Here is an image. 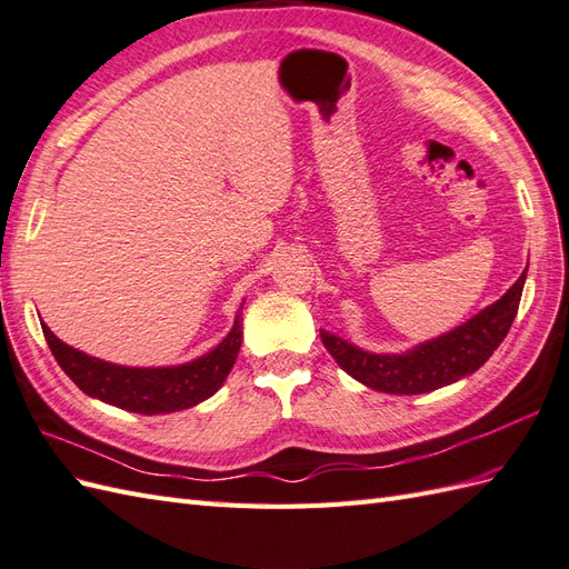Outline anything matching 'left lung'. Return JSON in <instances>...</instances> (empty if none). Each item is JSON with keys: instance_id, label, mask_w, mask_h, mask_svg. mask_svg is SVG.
I'll return each instance as SVG.
<instances>
[{"instance_id": "1", "label": "left lung", "mask_w": 569, "mask_h": 569, "mask_svg": "<svg viewBox=\"0 0 569 569\" xmlns=\"http://www.w3.org/2000/svg\"><path fill=\"white\" fill-rule=\"evenodd\" d=\"M523 282L526 272L507 289L502 299L490 303L468 323L437 340L422 342L406 355H371L326 330H321V340L332 359L369 389L398 396L427 393L468 377L488 362L515 323Z\"/></svg>"}]
</instances>
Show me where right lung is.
I'll use <instances>...</instances> for the list:
<instances>
[{
  "label": "right lung",
  "mask_w": 569,
  "mask_h": 569,
  "mask_svg": "<svg viewBox=\"0 0 569 569\" xmlns=\"http://www.w3.org/2000/svg\"><path fill=\"white\" fill-rule=\"evenodd\" d=\"M241 323L239 313L229 336L196 362L163 369H134L103 362V359L69 348L52 336L46 323L40 326L58 365L87 396L130 412L159 415L198 406L224 383L241 350Z\"/></svg>",
  "instance_id": "obj_1"
}]
</instances>
